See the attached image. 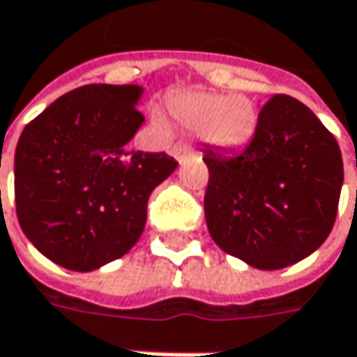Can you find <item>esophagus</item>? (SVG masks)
Returning <instances> with one entry per match:
<instances>
[{
    "instance_id": "obj_1",
    "label": "esophagus",
    "mask_w": 357,
    "mask_h": 357,
    "mask_svg": "<svg viewBox=\"0 0 357 357\" xmlns=\"http://www.w3.org/2000/svg\"><path fill=\"white\" fill-rule=\"evenodd\" d=\"M188 154H190V148H188V146H176V148L172 150V155L178 160L179 164L183 162V158H185Z\"/></svg>"
}]
</instances>
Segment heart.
Masks as SVG:
<instances>
[{
	"mask_svg": "<svg viewBox=\"0 0 357 357\" xmlns=\"http://www.w3.org/2000/svg\"><path fill=\"white\" fill-rule=\"evenodd\" d=\"M169 112L183 126H202V140L221 152L247 146L259 122L257 108L245 94L227 96L209 91H190L176 94L169 100Z\"/></svg>",
	"mask_w": 357,
	"mask_h": 357,
	"instance_id": "obj_1",
	"label": "heart"
}]
</instances>
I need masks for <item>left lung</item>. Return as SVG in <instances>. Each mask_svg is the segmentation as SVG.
Here are the masks:
<instances>
[{
    "mask_svg": "<svg viewBox=\"0 0 357 357\" xmlns=\"http://www.w3.org/2000/svg\"><path fill=\"white\" fill-rule=\"evenodd\" d=\"M205 221L227 255L277 271L312 255L336 221L344 164L336 138L301 100L275 94L237 155L207 150Z\"/></svg>",
    "mask_w": 357,
    "mask_h": 357,
    "instance_id": "1",
    "label": "left lung"
}]
</instances>
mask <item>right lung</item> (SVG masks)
I'll use <instances>...</instances> for the list:
<instances>
[{"label": "right lung", "instance_id": "right-lung-1", "mask_svg": "<svg viewBox=\"0 0 357 357\" xmlns=\"http://www.w3.org/2000/svg\"><path fill=\"white\" fill-rule=\"evenodd\" d=\"M138 84H86L31 120L15 148V209L53 263L89 273L116 261L146 227L148 197L178 162L134 152L144 124Z\"/></svg>", "mask_w": 357, "mask_h": 357}]
</instances>
